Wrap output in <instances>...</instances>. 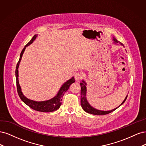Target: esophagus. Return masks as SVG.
<instances>
[{
  "mask_svg": "<svg viewBox=\"0 0 146 146\" xmlns=\"http://www.w3.org/2000/svg\"><path fill=\"white\" fill-rule=\"evenodd\" d=\"M82 78V74L81 72H78L74 74V79L76 81H79Z\"/></svg>",
  "mask_w": 146,
  "mask_h": 146,
  "instance_id": "1",
  "label": "esophagus"
}]
</instances>
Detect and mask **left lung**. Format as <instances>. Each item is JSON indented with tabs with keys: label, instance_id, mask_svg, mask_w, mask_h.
<instances>
[{
	"label": "left lung",
	"instance_id": "obj_1",
	"mask_svg": "<svg viewBox=\"0 0 146 146\" xmlns=\"http://www.w3.org/2000/svg\"><path fill=\"white\" fill-rule=\"evenodd\" d=\"M113 40L115 44H120L121 45L124 46V45L122 44L121 42H119L116 38H115L114 37H113ZM80 85H81V106H82V109L84 111L88 113H90V114L96 115H104L109 114V113H110L112 112L113 111H114L116 109H117V108L120 107L122 104H124V102L126 100L127 98V96L125 98V100L121 104V105L119 107H116V109H113L111 110H109V111L100 110L96 109H95V108H93V107H92L87 100V98H86V93H87L86 86H87V84L86 83V82L84 81V80H82V82L80 83Z\"/></svg>",
	"mask_w": 146,
	"mask_h": 146
}]
</instances>
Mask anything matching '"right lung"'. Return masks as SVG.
Here are the masks:
<instances>
[{"mask_svg":"<svg viewBox=\"0 0 146 146\" xmlns=\"http://www.w3.org/2000/svg\"><path fill=\"white\" fill-rule=\"evenodd\" d=\"M37 36V35H35L33 37V38L31 39V40L29 42V43L24 46V48H23L22 51L21 53L20 58L17 64L16 72H15L16 78L17 90L18 95L19 96L20 98L21 99V100L24 102L26 105L31 108L32 109L38 111H41V112H51V111L57 110L60 107L61 104H62V102H62V97L64 95V93L68 90V89L69 88L70 85L75 82V80L74 77H72L71 79L68 80V81L67 82H65L62 86V87L60 88L59 92L57 93V95H56L54 98H51L50 100L47 101H33V100H29V99H28L23 95V93L21 91V88L19 85V83L18 68H19V64L21 60L22 55L23 54V52H24L26 47L33 42V41L36 39Z\"/></svg>","mask_w":146,"mask_h":146,"instance_id":"obj_1","label":"right lung"}]
</instances>
